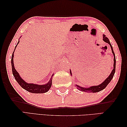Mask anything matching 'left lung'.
Segmentation results:
<instances>
[{"label":"left lung","mask_w":127,"mask_h":127,"mask_svg":"<svg viewBox=\"0 0 127 127\" xmlns=\"http://www.w3.org/2000/svg\"><path fill=\"white\" fill-rule=\"evenodd\" d=\"M103 41H105V42L107 43V44H109L110 46V47H111V50H112V52L113 53V55H114V69L112 70L111 74L109 76V77L107 78V79H105V80L103 82H102L100 85H98V86H91L90 87H88V88H85V87H80L79 85H75V86H76L78 90L81 91H82V92H92V93H96V92H98L99 91H101L102 90H104V88H105V87H106L107 86V85L109 84L110 83V82L111 81V80L112 79L113 77H114V75L115 74V69H116V58H115V53L114 52V50H113V48L112 45L111 44V43H110V41L109 39L107 38V37L105 36V35L103 34ZM70 75H72L71 74V70L70 71Z\"/></svg>","instance_id":"obj_1"}]
</instances>
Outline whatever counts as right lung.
Here are the masks:
<instances>
[{"label": "right lung", "instance_id": "1", "mask_svg": "<svg viewBox=\"0 0 127 127\" xmlns=\"http://www.w3.org/2000/svg\"><path fill=\"white\" fill-rule=\"evenodd\" d=\"M20 41H18L17 42V45L15 46L14 51H13L11 57V66H12V71L13 76H14L15 80L17 81L18 83L20 85L21 87H22L23 89H25V90L29 92L33 93H44L48 92V91L50 90L51 85H52V76H51V79L49 81H48L46 84L42 85H39L37 84H34V83H28L25 81V80H23L22 78L20 76V74H18V72L16 71L14 67V64H13V57H14V52L16 49V47H17V45L19 44Z\"/></svg>", "mask_w": 127, "mask_h": 127}]
</instances>
